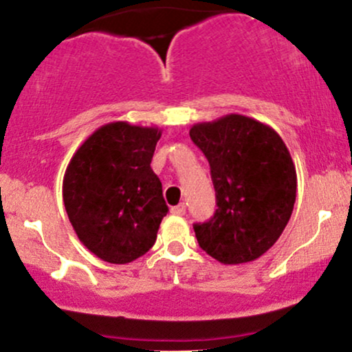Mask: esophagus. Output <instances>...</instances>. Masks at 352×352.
<instances>
[{"instance_id": "esophagus-1", "label": "esophagus", "mask_w": 352, "mask_h": 352, "mask_svg": "<svg viewBox=\"0 0 352 352\" xmlns=\"http://www.w3.org/2000/svg\"><path fill=\"white\" fill-rule=\"evenodd\" d=\"M170 212H172V215L184 217L185 212H187V207H185V204H180V205H177V207H172Z\"/></svg>"}]
</instances>
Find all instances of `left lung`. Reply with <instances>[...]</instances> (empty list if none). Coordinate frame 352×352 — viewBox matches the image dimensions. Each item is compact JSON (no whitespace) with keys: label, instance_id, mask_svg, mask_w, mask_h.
<instances>
[{"label":"left lung","instance_id":"obj_1","mask_svg":"<svg viewBox=\"0 0 352 352\" xmlns=\"http://www.w3.org/2000/svg\"><path fill=\"white\" fill-rule=\"evenodd\" d=\"M207 157L217 210L195 223L200 248L223 265L254 261L281 236L296 200V168L274 129L227 114L190 129Z\"/></svg>","mask_w":352,"mask_h":352}]
</instances>
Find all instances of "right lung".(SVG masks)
<instances>
[{
	"instance_id": "obj_1",
	"label": "right lung",
	"mask_w": 352,
	"mask_h": 352,
	"mask_svg": "<svg viewBox=\"0 0 352 352\" xmlns=\"http://www.w3.org/2000/svg\"><path fill=\"white\" fill-rule=\"evenodd\" d=\"M162 131L109 122L80 144L63 180L76 235L100 260L125 265L152 248L168 207L151 168Z\"/></svg>"
}]
</instances>
